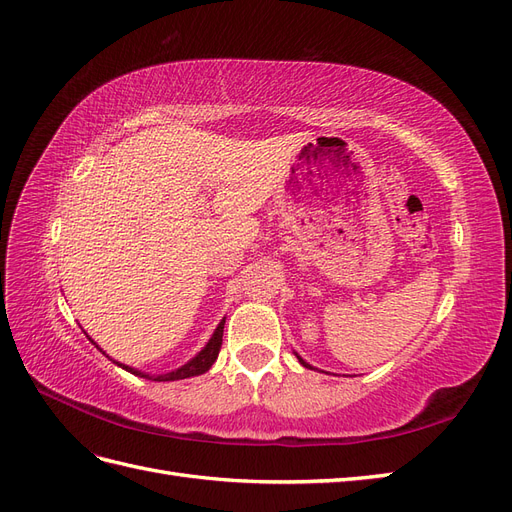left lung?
I'll use <instances>...</instances> for the list:
<instances>
[{
  "mask_svg": "<svg viewBox=\"0 0 512 512\" xmlns=\"http://www.w3.org/2000/svg\"><path fill=\"white\" fill-rule=\"evenodd\" d=\"M294 354H297V352H294ZM297 359H299V363H301V365H303V367H307V369H316V367H312V365H309V363H307V361H303V359H301V356H299V354H297Z\"/></svg>",
  "mask_w": 512,
  "mask_h": 512,
  "instance_id": "obj_1",
  "label": "left lung"
}]
</instances>
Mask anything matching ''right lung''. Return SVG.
Listing matches in <instances>:
<instances>
[{"label":"right lung","mask_w":512,"mask_h":512,"mask_svg":"<svg viewBox=\"0 0 512 512\" xmlns=\"http://www.w3.org/2000/svg\"><path fill=\"white\" fill-rule=\"evenodd\" d=\"M224 322H226V318H222V322L218 324V329L213 331V335H211V339L209 342L205 344V348L200 350L196 356H192V359L185 363V365H181V367H177V369H173V371H166V374H147V371H141V369H134V367H130V365H123V363H119V361H115V359H111V356H108L96 342L94 339H91L87 333V339L91 344H94L102 354H106L108 359H111L117 367H121V369H126V371H130V374H134V376H138V378H147V380H156V382H170V380H183V378H192V376H200V374H205V371H209V367L215 363V359H218V354H220V348H222V335H224Z\"/></svg>","instance_id":"right-lung-1"}]
</instances>
